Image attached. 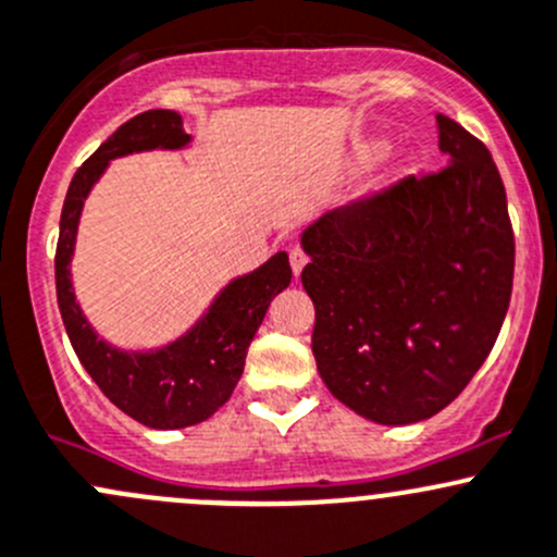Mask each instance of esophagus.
<instances>
[{
  "mask_svg": "<svg viewBox=\"0 0 557 557\" xmlns=\"http://www.w3.org/2000/svg\"><path fill=\"white\" fill-rule=\"evenodd\" d=\"M289 262H292V273H295V276H300V271L306 268V262H308V255L302 249H292Z\"/></svg>",
  "mask_w": 557,
  "mask_h": 557,
  "instance_id": "1",
  "label": "esophagus"
}]
</instances>
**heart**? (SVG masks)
<instances>
[{"label": "heart", "mask_w": 557, "mask_h": 557, "mask_svg": "<svg viewBox=\"0 0 557 557\" xmlns=\"http://www.w3.org/2000/svg\"><path fill=\"white\" fill-rule=\"evenodd\" d=\"M386 139H381V136H370V139L357 141L351 150V165L354 169H367V165H372L383 152H386ZM407 171H410V163H407L405 158L392 160V163L386 165V171L381 174V180H377V190H388V187H394L397 182H403Z\"/></svg>", "instance_id": "b5f03b06"}]
</instances>
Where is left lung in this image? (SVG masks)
Here are the masks:
<instances>
[{"label":"left lung","mask_w":557,"mask_h":557,"mask_svg":"<svg viewBox=\"0 0 557 557\" xmlns=\"http://www.w3.org/2000/svg\"><path fill=\"white\" fill-rule=\"evenodd\" d=\"M437 174L326 211L302 231L311 348L332 397L386 426L448 407L485 362L512 295L515 236L488 147L437 114Z\"/></svg>","instance_id":"1"}]
</instances>
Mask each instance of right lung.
I'll return each mask as SVG.
<instances>
[{"mask_svg":"<svg viewBox=\"0 0 557 557\" xmlns=\"http://www.w3.org/2000/svg\"><path fill=\"white\" fill-rule=\"evenodd\" d=\"M187 145L190 134H185L182 117L171 109H150L120 125L74 174L55 246V295L74 354L109 403L150 429L195 426L231 399L257 326L273 297L292 281L289 257L276 251L265 265L233 278L214 297L209 311L169 346L123 351L96 335L79 311L69 271L85 198L101 180L109 160L134 152L182 150Z\"/></svg>","mask_w":557,"mask_h":557,"instance_id":"1","label":"right lung"}]
</instances>
